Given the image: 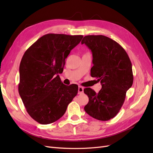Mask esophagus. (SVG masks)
Instances as JSON below:
<instances>
[{
    "label": "esophagus",
    "instance_id": "34e87169",
    "mask_svg": "<svg viewBox=\"0 0 153 153\" xmlns=\"http://www.w3.org/2000/svg\"><path fill=\"white\" fill-rule=\"evenodd\" d=\"M84 88L82 87V86H79L78 87V93L80 94H82L83 92H84Z\"/></svg>",
    "mask_w": 153,
    "mask_h": 153
}]
</instances>
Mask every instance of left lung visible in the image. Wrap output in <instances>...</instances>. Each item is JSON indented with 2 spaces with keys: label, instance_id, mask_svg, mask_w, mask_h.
Returning <instances> with one entry per match:
<instances>
[{
  "label": "left lung",
  "instance_id": "obj_1",
  "mask_svg": "<svg viewBox=\"0 0 153 153\" xmlns=\"http://www.w3.org/2000/svg\"><path fill=\"white\" fill-rule=\"evenodd\" d=\"M92 53L93 66L91 75L101 84L98 93L85 88L89 97L85 106L87 114L100 121H108L119 112L124 102L126 91L132 86V64L124 49L116 41L103 35H89L83 38Z\"/></svg>",
  "mask_w": 153,
  "mask_h": 153
}]
</instances>
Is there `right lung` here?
<instances>
[{"instance_id": "obj_1", "label": "right lung", "mask_w": 153, "mask_h": 153, "mask_svg": "<svg viewBox=\"0 0 153 153\" xmlns=\"http://www.w3.org/2000/svg\"><path fill=\"white\" fill-rule=\"evenodd\" d=\"M82 38V35L45 34L23 55L18 92L27 112L41 124L62 117L78 93L77 85H64L58 74L62 73L66 59Z\"/></svg>"}]
</instances>
